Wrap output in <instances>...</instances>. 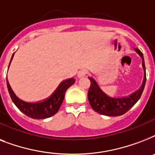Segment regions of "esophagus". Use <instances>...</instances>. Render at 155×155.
<instances>
[{"instance_id":"esophagus-1","label":"esophagus","mask_w":155,"mask_h":155,"mask_svg":"<svg viewBox=\"0 0 155 155\" xmlns=\"http://www.w3.org/2000/svg\"><path fill=\"white\" fill-rule=\"evenodd\" d=\"M87 74V71L84 70H81L79 71V73H78V77L79 78H82L84 77V76H85V75Z\"/></svg>"}]
</instances>
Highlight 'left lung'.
<instances>
[{
  "instance_id": "obj_1",
  "label": "left lung",
  "mask_w": 155,
  "mask_h": 155,
  "mask_svg": "<svg viewBox=\"0 0 155 155\" xmlns=\"http://www.w3.org/2000/svg\"><path fill=\"white\" fill-rule=\"evenodd\" d=\"M135 51L142 57V67L144 69V80L139 89L129 97H123V98H113L108 97L104 92H102L93 78L88 77L91 81V85L87 93V98L92 108L97 113L109 117L123 115L130 110L140 99L142 92L144 90L147 76H146V68H145L143 54L137 48H135Z\"/></svg>"
}]
</instances>
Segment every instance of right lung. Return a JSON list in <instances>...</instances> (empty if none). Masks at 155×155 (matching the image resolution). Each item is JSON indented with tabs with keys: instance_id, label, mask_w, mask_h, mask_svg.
<instances>
[{
	"instance_id": "right-lung-1",
	"label": "right lung",
	"mask_w": 155,
	"mask_h": 155,
	"mask_svg": "<svg viewBox=\"0 0 155 155\" xmlns=\"http://www.w3.org/2000/svg\"><path fill=\"white\" fill-rule=\"evenodd\" d=\"M74 83H75V79L73 78L64 80L59 84L58 88L52 94L51 97L44 101L38 102V103H27L18 98L11 88L8 80H7V87L11 99L21 112H22L27 117L33 119H45V118L51 117L58 112L63 101L66 91Z\"/></svg>"
}]
</instances>
